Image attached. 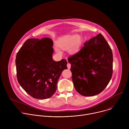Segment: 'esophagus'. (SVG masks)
Wrapping results in <instances>:
<instances>
[{"label": "esophagus", "mask_w": 129, "mask_h": 129, "mask_svg": "<svg viewBox=\"0 0 129 129\" xmlns=\"http://www.w3.org/2000/svg\"><path fill=\"white\" fill-rule=\"evenodd\" d=\"M67 68H68V69H70V68H71V64L68 63L67 64Z\"/></svg>", "instance_id": "34e87169"}]
</instances>
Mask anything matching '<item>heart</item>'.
Listing matches in <instances>:
<instances>
[{
	"instance_id": "heart-1",
	"label": "heart",
	"mask_w": 129,
	"mask_h": 129,
	"mask_svg": "<svg viewBox=\"0 0 129 129\" xmlns=\"http://www.w3.org/2000/svg\"><path fill=\"white\" fill-rule=\"evenodd\" d=\"M82 43L81 37L79 35H66L59 39L57 42L58 46L62 50L68 48V51L71 54L78 53L81 48ZM55 50L59 54H62L60 49L56 47Z\"/></svg>"
}]
</instances>
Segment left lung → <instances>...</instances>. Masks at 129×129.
I'll return each instance as SVG.
<instances>
[{
	"mask_svg": "<svg viewBox=\"0 0 129 129\" xmlns=\"http://www.w3.org/2000/svg\"><path fill=\"white\" fill-rule=\"evenodd\" d=\"M68 61L75 88L83 96L100 93L111 80L112 51L101 34L86 41L80 51L69 57Z\"/></svg>",
	"mask_w": 129,
	"mask_h": 129,
	"instance_id": "left-lung-1",
	"label": "left lung"
}]
</instances>
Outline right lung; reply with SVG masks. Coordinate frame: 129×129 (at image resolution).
<instances>
[{
    "instance_id": "add662e5",
    "label": "right lung",
    "mask_w": 129,
    "mask_h": 129,
    "mask_svg": "<svg viewBox=\"0 0 129 129\" xmlns=\"http://www.w3.org/2000/svg\"><path fill=\"white\" fill-rule=\"evenodd\" d=\"M53 41L48 38L29 39L18 52L16 58L18 83L29 95L40 100L55 93L58 81L67 62L52 59Z\"/></svg>"
}]
</instances>
